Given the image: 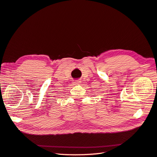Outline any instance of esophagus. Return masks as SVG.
<instances>
[{
    "label": "esophagus",
    "mask_w": 157,
    "mask_h": 157,
    "mask_svg": "<svg viewBox=\"0 0 157 157\" xmlns=\"http://www.w3.org/2000/svg\"><path fill=\"white\" fill-rule=\"evenodd\" d=\"M80 83V82L78 81V80H75V81L74 82L75 84H79Z\"/></svg>",
    "instance_id": "esophagus-1"
}]
</instances>
